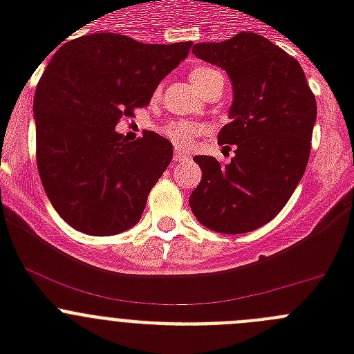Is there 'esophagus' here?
I'll use <instances>...</instances> for the list:
<instances>
[{
  "label": "esophagus",
  "instance_id": "34e87169",
  "mask_svg": "<svg viewBox=\"0 0 354 354\" xmlns=\"http://www.w3.org/2000/svg\"><path fill=\"white\" fill-rule=\"evenodd\" d=\"M189 159V154H184V152H180V150H175V154H174V161L175 162H184Z\"/></svg>",
  "mask_w": 354,
  "mask_h": 354
}]
</instances>
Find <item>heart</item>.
Instances as JSON below:
<instances>
[{"label":"heart","instance_id":"heart-1","mask_svg":"<svg viewBox=\"0 0 354 354\" xmlns=\"http://www.w3.org/2000/svg\"><path fill=\"white\" fill-rule=\"evenodd\" d=\"M218 72L211 67H196L189 72V81L198 90L200 93H204L205 86L211 81L212 76H216ZM161 133L179 149H192L195 140L198 138L200 134L204 133V129L196 124L186 120H171L168 122L167 126L162 127Z\"/></svg>","mask_w":354,"mask_h":354}]
</instances>
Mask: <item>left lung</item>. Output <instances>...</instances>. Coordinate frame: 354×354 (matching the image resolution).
I'll return each mask as SVG.
<instances>
[{
  "label": "left lung",
  "mask_w": 354,
  "mask_h": 354,
  "mask_svg": "<svg viewBox=\"0 0 354 354\" xmlns=\"http://www.w3.org/2000/svg\"><path fill=\"white\" fill-rule=\"evenodd\" d=\"M193 55L225 68L232 81V122L218 143L236 156L228 165L195 156L202 180L189 205L211 230L252 232L282 211L305 174L315 97L299 62L257 33L196 44Z\"/></svg>",
  "instance_id": "8db88e82"
}]
</instances>
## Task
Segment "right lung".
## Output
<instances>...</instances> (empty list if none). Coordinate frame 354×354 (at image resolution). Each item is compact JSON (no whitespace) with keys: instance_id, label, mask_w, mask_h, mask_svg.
I'll return each instance as SVG.
<instances>
[{"instance_id":"1","label":"right lung","mask_w":354,"mask_h":354,"mask_svg":"<svg viewBox=\"0 0 354 354\" xmlns=\"http://www.w3.org/2000/svg\"><path fill=\"white\" fill-rule=\"evenodd\" d=\"M189 48L93 33L53 55L33 101L37 168L49 202L72 228L113 236L138 223L174 147L152 131L127 142L115 127L149 104Z\"/></svg>"}]
</instances>
